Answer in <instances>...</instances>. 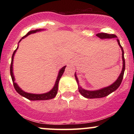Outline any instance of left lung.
<instances>
[{"label": "left lung", "mask_w": 134, "mask_h": 134, "mask_svg": "<svg viewBox=\"0 0 134 134\" xmlns=\"http://www.w3.org/2000/svg\"><path fill=\"white\" fill-rule=\"evenodd\" d=\"M98 37L100 38L101 39H104V38H116V35H113V34H108L104 33H98L96 35ZM117 42L118 44H119L120 47L121 48V52H122V60H123V68L121 72L120 75L118 78L115 82L110 85V86L104 87V88L101 89L99 90L96 91H87L86 90H84L82 87L80 86L79 84V81H78L76 73H75V77H76L77 83L78 84V89H79V93L82 95L83 96L85 97L86 98H90V99H93V98H103L109 95L110 94L113 93L115 90H116L118 88V87L120 86L121 81H122L123 78H124V71H125V58H124V49H123L122 47L121 46L119 40L117 39Z\"/></svg>", "instance_id": "obj_1"}]
</instances>
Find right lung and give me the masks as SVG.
I'll use <instances>...</instances> for the list:
<instances>
[{
  "instance_id": "add662e5",
  "label": "right lung",
  "mask_w": 134,
  "mask_h": 134,
  "mask_svg": "<svg viewBox=\"0 0 134 134\" xmlns=\"http://www.w3.org/2000/svg\"><path fill=\"white\" fill-rule=\"evenodd\" d=\"M41 30H32L29 31L26 35H25L24 36L21 38V40L24 38L25 37H26L27 36H28L31 33H35L37 31H40ZM20 40V41H21ZM19 41V42H20ZM18 46L17 47V48L16 50H14V52L13 56H12V60H11V63H10V76H11V78L12 80H13V85L14 87L15 90L20 95L23 97H25L27 99H30V100H48V99H53L54 98L55 96L57 95V93L58 91V82H59V80L60 79L61 77H62V74H64V72L65 71V69L66 67V66H64V67H62V69L60 70L59 72H58V75L57 77V79L56 80V82H55V84L54 86V87H53V89L50 91L48 92L47 93H44V94H31V93H26V92L23 91L21 90L20 87L18 86V84H16V82H14L15 79H14V77L13 75V59H14V56L15 53H16V50H18Z\"/></svg>"
}]
</instances>
